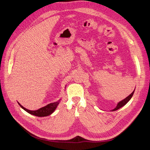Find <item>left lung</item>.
<instances>
[{"mask_svg":"<svg viewBox=\"0 0 150 150\" xmlns=\"http://www.w3.org/2000/svg\"><path fill=\"white\" fill-rule=\"evenodd\" d=\"M134 91H135V89L134 90V91H133V92L130 94L129 96H128L127 98H125V99H123V100H122V101H119V103H117V105L116 107H115L114 109L111 110V111H117V110H118L119 109L121 108L122 107L124 106H125L126 104H127V103H128V102L131 100V98H132V96H133L134 92Z\"/></svg>","mask_w":150,"mask_h":150,"instance_id":"1","label":"left lung"}]
</instances>
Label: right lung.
I'll use <instances>...</instances> for the list:
<instances>
[{
    "mask_svg": "<svg viewBox=\"0 0 150 150\" xmlns=\"http://www.w3.org/2000/svg\"><path fill=\"white\" fill-rule=\"evenodd\" d=\"M61 100V99L60 98L58 101H57L56 102H54V103H51L49 105H47L45 106H44L42 108H41L40 109L36 110V111H31V110H28V109L25 108L23 106H22L19 103V102H18V103L19 105L23 110H25L26 112H27L28 113H29L31 115H35L37 117H46V116L51 115L55 111V109H57Z\"/></svg>",
    "mask_w": 150,
    "mask_h": 150,
    "instance_id": "add662e5",
    "label": "right lung"
}]
</instances>
